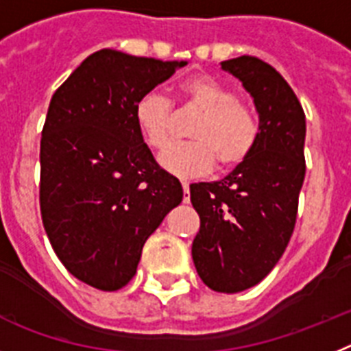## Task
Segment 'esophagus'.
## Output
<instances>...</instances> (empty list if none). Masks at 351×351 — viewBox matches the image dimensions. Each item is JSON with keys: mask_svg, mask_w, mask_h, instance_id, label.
Segmentation results:
<instances>
[{"mask_svg": "<svg viewBox=\"0 0 351 351\" xmlns=\"http://www.w3.org/2000/svg\"><path fill=\"white\" fill-rule=\"evenodd\" d=\"M182 187H184V203H189L191 201V191H189L187 182H182Z\"/></svg>", "mask_w": 351, "mask_h": 351, "instance_id": "34e87169", "label": "esophagus"}]
</instances>
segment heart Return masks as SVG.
<instances>
[{
  "label": "heart",
  "instance_id": "heart-1",
  "mask_svg": "<svg viewBox=\"0 0 351 351\" xmlns=\"http://www.w3.org/2000/svg\"><path fill=\"white\" fill-rule=\"evenodd\" d=\"M178 95L189 108L201 111L191 130V143L169 146L158 164L178 178H196L210 173L219 158L222 167L243 162L254 150L260 123L247 104L208 75H193L182 81ZM134 123L146 145L162 150L173 136L171 102L158 91H148L134 106Z\"/></svg>",
  "mask_w": 351,
  "mask_h": 351
}]
</instances>
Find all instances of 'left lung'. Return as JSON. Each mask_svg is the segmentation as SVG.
I'll list each match as a JSON object with an SVG mask.
<instances>
[{
    "label": "left lung",
    "mask_w": 351,
    "mask_h": 351,
    "mask_svg": "<svg viewBox=\"0 0 351 351\" xmlns=\"http://www.w3.org/2000/svg\"><path fill=\"white\" fill-rule=\"evenodd\" d=\"M252 97L260 136L243 162L219 182L191 185L199 213L193 260L201 281L219 293H239L270 274L297 221L306 176V114L279 72L254 56L221 63Z\"/></svg>",
    "instance_id": "1"
}]
</instances>
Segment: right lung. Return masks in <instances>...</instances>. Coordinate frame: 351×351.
Segmentation results:
<instances>
[{"mask_svg": "<svg viewBox=\"0 0 351 351\" xmlns=\"http://www.w3.org/2000/svg\"><path fill=\"white\" fill-rule=\"evenodd\" d=\"M185 65L100 49L49 104L42 222L66 270L93 288H123L148 237L182 203L184 189L155 162L134 123V106Z\"/></svg>", "mask_w": 351, "mask_h": 351, "instance_id": "1", "label": "right lung"}]
</instances>
